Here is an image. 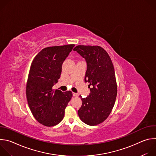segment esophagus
Here are the masks:
<instances>
[{
    "mask_svg": "<svg viewBox=\"0 0 156 156\" xmlns=\"http://www.w3.org/2000/svg\"><path fill=\"white\" fill-rule=\"evenodd\" d=\"M73 96L74 97H78L79 95H78V94H77V93H73Z\"/></svg>",
    "mask_w": 156,
    "mask_h": 156,
    "instance_id": "1",
    "label": "esophagus"
}]
</instances>
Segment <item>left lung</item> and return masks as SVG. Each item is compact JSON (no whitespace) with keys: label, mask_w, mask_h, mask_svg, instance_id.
Listing matches in <instances>:
<instances>
[{"label":"left lung","mask_w":156,"mask_h":156,"mask_svg":"<svg viewBox=\"0 0 156 156\" xmlns=\"http://www.w3.org/2000/svg\"><path fill=\"white\" fill-rule=\"evenodd\" d=\"M73 50L87 62L84 80L89 84L91 93L87 98H80L82 105L78 114L86 124L94 126L110 115L117 94L114 67L109 55L99 46L78 45Z\"/></svg>","instance_id":"left-lung-1"}]
</instances>
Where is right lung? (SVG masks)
I'll list each match as a JSON object with an SVG mask.
<instances>
[{"label": "right lung", "mask_w": 156, "mask_h": 156, "mask_svg": "<svg viewBox=\"0 0 156 156\" xmlns=\"http://www.w3.org/2000/svg\"><path fill=\"white\" fill-rule=\"evenodd\" d=\"M74 46L46 48L31 63L26 87L28 104L35 119L46 126H55L63 120L65 109L72 98V91H54L52 87L58 82L62 63Z\"/></svg>", "instance_id": "obj_1"}]
</instances>
